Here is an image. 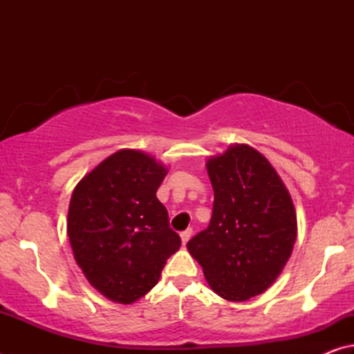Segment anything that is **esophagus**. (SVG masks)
<instances>
[{"label": "esophagus", "instance_id": "obj_1", "mask_svg": "<svg viewBox=\"0 0 354 354\" xmlns=\"http://www.w3.org/2000/svg\"><path fill=\"white\" fill-rule=\"evenodd\" d=\"M192 232H194V231H192V227H187V230L181 232V242H183V245H185V243L189 242V239L192 237Z\"/></svg>", "mask_w": 354, "mask_h": 354}]
</instances>
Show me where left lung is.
<instances>
[{
	"instance_id": "1",
	"label": "left lung",
	"mask_w": 354,
	"mask_h": 354,
	"mask_svg": "<svg viewBox=\"0 0 354 354\" xmlns=\"http://www.w3.org/2000/svg\"><path fill=\"white\" fill-rule=\"evenodd\" d=\"M214 189L209 226L187 242L211 289L245 301L270 287L297 239L289 190L272 164L248 145H231L206 162Z\"/></svg>"
}]
</instances>
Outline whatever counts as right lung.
Segmentation results:
<instances>
[{
    "instance_id": "1",
    "label": "right lung",
    "mask_w": 354,
    "mask_h": 354,
    "mask_svg": "<svg viewBox=\"0 0 354 354\" xmlns=\"http://www.w3.org/2000/svg\"><path fill=\"white\" fill-rule=\"evenodd\" d=\"M167 167L139 149H120L76 184L67 234L76 263L95 289L131 304L158 284L181 247L158 200Z\"/></svg>"
}]
</instances>
